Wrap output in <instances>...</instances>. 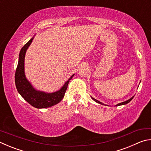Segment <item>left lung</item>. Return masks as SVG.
Wrapping results in <instances>:
<instances>
[{
    "label": "left lung",
    "instance_id": "obj_1",
    "mask_svg": "<svg viewBox=\"0 0 151 151\" xmlns=\"http://www.w3.org/2000/svg\"><path fill=\"white\" fill-rule=\"evenodd\" d=\"M133 97L134 96H132V98H131L130 99H129V100H127V101H124V102H122V103H119L118 104H116V106H120V105H123V104H127V103H129L130 101H131L132 99H133ZM92 99H93V100L95 101V102H96V103H99V104H104L103 103H102L101 102H100V101H97V100H96L95 99H94V98H93V97H91Z\"/></svg>",
    "mask_w": 151,
    "mask_h": 151
}]
</instances>
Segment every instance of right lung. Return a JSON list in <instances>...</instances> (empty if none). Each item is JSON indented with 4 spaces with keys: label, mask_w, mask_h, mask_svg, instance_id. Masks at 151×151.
<instances>
[{
    "label": "right lung",
    "mask_w": 151,
    "mask_h": 151,
    "mask_svg": "<svg viewBox=\"0 0 151 151\" xmlns=\"http://www.w3.org/2000/svg\"><path fill=\"white\" fill-rule=\"evenodd\" d=\"M33 40L32 38L27 44H25L20 51L19 63L15 73V85L18 92L25 101L30 105L37 109H45L54 106L58 104L65 96V93L67 89L68 83L73 76L66 82L65 85L59 91L52 93H46L35 90L27 81L24 75V57L28 47Z\"/></svg>",
    "instance_id": "obj_1"
}]
</instances>
